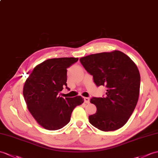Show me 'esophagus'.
<instances>
[{
  "mask_svg": "<svg viewBox=\"0 0 158 158\" xmlns=\"http://www.w3.org/2000/svg\"><path fill=\"white\" fill-rule=\"evenodd\" d=\"M84 101H85V103L89 104V98H84Z\"/></svg>",
  "mask_w": 158,
  "mask_h": 158,
  "instance_id": "obj_1",
  "label": "esophagus"
}]
</instances>
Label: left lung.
<instances>
[{"label": "left lung", "instance_id": "1", "mask_svg": "<svg viewBox=\"0 0 158 158\" xmlns=\"http://www.w3.org/2000/svg\"><path fill=\"white\" fill-rule=\"evenodd\" d=\"M81 63L93 75L97 86L107 88L104 98H93L97 111L89 123L103 131H115L127 123L136 107L140 90V73L135 62L119 50L81 58Z\"/></svg>", "mask_w": 158, "mask_h": 158}]
</instances>
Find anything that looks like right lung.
I'll return each mask as SVG.
<instances>
[{
	"mask_svg": "<svg viewBox=\"0 0 158 158\" xmlns=\"http://www.w3.org/2000/svg\"><path fill=\"white\" fill-rule=\"evenodd\" d=\"M78 58H51L33 69L23 86V94L28 110L40 126L50 131L60 129L69 123L76 106L83 98H63L58 93L67 87V69Z\"/></svg>",
	"mask_w": 158,
	"mask_h": 158,
	"instance_id": "1",
	"label": "right lung"
}]
</instances>
